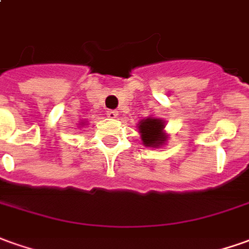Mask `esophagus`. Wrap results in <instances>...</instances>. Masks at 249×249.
<instances>
[{
  "label": "esophagus",
  "instance_id": "1",
  "mask_svg": "<svg viewBox=\"0 0 249 249\" xmlns=\"http://www.w3.org/2000/svg\"><path fill=\"white\" fill-rule=\"evenodd\" d=\"M107 116L109 119H115V118H118V111H115V109H108Z\"/></svg>",
  "mask_w": 249,
  "mask_h": 249
}]
</instances>
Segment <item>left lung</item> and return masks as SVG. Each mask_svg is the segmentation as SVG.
<instances>
[{"label": "left lung", "mask_w": 249, "mask_h": 249, "mask_svg": "<svg viewBox=\"0 0 249 249\" xmlns=\"http://www.w3.org/2000/svg\"><path fill=\"white\" fill-rule=\"evenodd\" d=\"M165 122L157 118H147L140 122L138 130L141 133V140L145 146L159 147L162 146L167 141L168 135L164 131Z\"/></svg>", "instance_id": "1"}]
</instances>
